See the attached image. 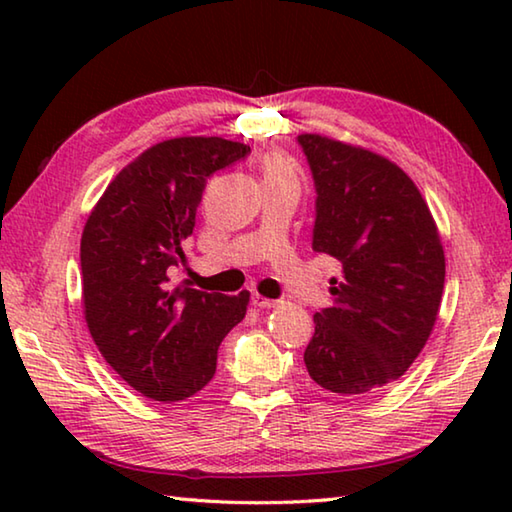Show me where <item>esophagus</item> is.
<instances>
[{
	"label": "esophagus",
	"mask_w": 512,
	"mask_h": 512,
	"mask_svg": "<svg viewBox=\"0 0 512 512\" xmlns=\"http://www.w3.org/2000/svg\"><path fill=\"white\" fill-rule=\"evenodd\" d=\"M250 302H253V305H255L257 309H271V307L277 305L275 300H268V298H264V296H259V293H253V298H250Z\"/></svg>",
	"instance_id": "1"
}]
</instances>
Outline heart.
Masks as SVG:
<instances>
[{"label":"heart","instance_id":"b5f03b06","mask_svg":"<svg viewBox=\"0 0 512 512\" xmlns=\"http://www.w3.org/2000/svg\"><path fill=\"white\" fill-rule=\"evenodd\" d=\"M262 178L266 183H284V180H293L298 183L296 171H293L291 162L280 153H271L262 160Z\"/></svg>","mask_w":512,"mask_h":512}]
</instances>
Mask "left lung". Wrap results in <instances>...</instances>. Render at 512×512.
Here are the masks:
<instances>
[{
  "label": "left lung",
  "instance_id": "8db88e82",
  "mask_svg": "<svg viewBox=\"0 0 512 512\" xmlns=\"http://www.w3.org/2000/svg\"><path fill=\"white\" fill-rule=\"evenodd\" d=\"M316 187L311 248L343 264L334 305L316 311L309 377L368 395L400 379L427 343L445 287V253L418 187L381 155L298 135Z\"/></svg>",
  "mask_w": 512,
  "mask_h": 512
}]
</instances>
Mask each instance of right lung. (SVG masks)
<instances>
[{"mask_svg":"<svg viewBox=\"0 0 512 512\" xmlns=\"http://www.w3.org/2000/svg\"><path fill=\"white\" fill-rule=\"evenodd\" d=\"M250 146L223 137H173L121 169L94 205L81 237L85 320L110 368L155 402H180L216 372V352L241 323L239 296L173 284L183 241L214 171Z\"/></svg>","mask_w":512,"mask_h":512,"instance_id":"add662e5","label":"right lung"}]
</instances>
